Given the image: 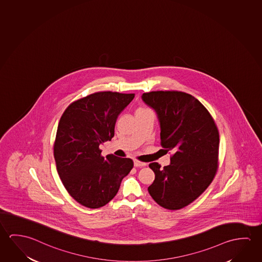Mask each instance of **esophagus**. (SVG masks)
<instances>
[{"label": "esophagus", "instance_id": "obj_1", "mask_svg": "<svg viewBox=\"0 0 262 262\" xmlns=\"http://www.w3.org/2000/svg\"><path fill=\"white\" fill-rule=\"evenodd\" d=\"M134 165H135V166L142 167V166H146V163L141 162V161H139V160H137V159H135V160H134Z\"/></svg>", "mask_w": 262, "mask_h": 262}]
</instances>
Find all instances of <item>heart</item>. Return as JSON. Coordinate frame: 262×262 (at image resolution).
Wrapping results in <instances>:
<instances>
[{"instance_id": "1", "label": "heart", "mask_w": 262, "mask_h": 262, "mask_svg": "<svg viewBox=\"0 0 262 262\" xmlns=\"http://www.w3.org/2000/svg\"><path fill=\"white\" fill-rule=\"evenodd\" d=\"M137 111H150V110L148 108L139 107L137 109Z\"/></svg>"}]
</instances>
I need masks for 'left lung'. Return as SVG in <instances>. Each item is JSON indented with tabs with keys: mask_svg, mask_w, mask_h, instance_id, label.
I'll return each instance as SVG.
<instances>
[{
	"mask_svg": "<svg viewBox=\"0 0 262 262\" xmlns=\"http://www.w3.org/2000/svg\"><path fill=\"white\" fill-rule=\"evenodd\" d=\"M160 123L161 145L170 165L150 163L155 180L150 195L162 208L178 210L196 200L211 184L219 167L220 133L208 109L180 91L144 93Z\"/></svg>",
	"mask_w": 262,
	"mask_h": 262,
	"instance_id": "1",
	"label": "left lung"
}]
</instances>
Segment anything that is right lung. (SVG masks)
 <instances>
[{
	"label": "right lung",
	"instance_id": "1",
	"mask_svg": "<svg viewBox=\"0 0 262 262\" xmlns=\"http://www.w3.org/2000/svg\"><path fill=\"white\" fill-rule=\"evenodd\" d=\"M134 97L97 92L73 102L60 118L54 145L57 172L69 195L86 208H101L112 200L133 168L131 158H104L99 145L112 139L118 115Z\"/></svg>",
	"mask_w": 262,
	"mask_h": 262
}]
</instances>
